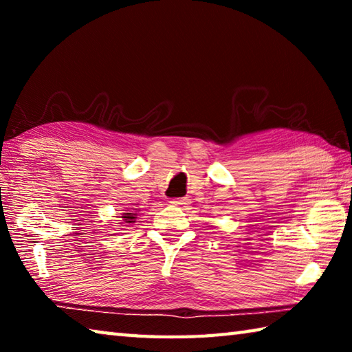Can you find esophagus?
<instances>
[{"instance_id":"1","label":"esophagus","mask_w":352,"mask_h":352,"mask_svg":"<svg viewBox=\"0 0 352 352\" xmlns=\"http://www.w3.org/2000/svg\"><path fill=\"white\" fill-rule=\"evenodd\" d=\"M170 204L174 205V206H184V205L189 204V199H186V197H177V199H172Z\"/></svg>"}]
</instances>
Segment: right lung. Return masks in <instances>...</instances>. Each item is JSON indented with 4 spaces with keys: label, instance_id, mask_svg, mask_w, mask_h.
<instances>
[{
    "label": "right lung",
    "instance_id": "add662e5",
    "mask_svg": "<svg viewBox=\"0 0 352 352\" xmlns=\"http://www.w3.org/2000/svg\"><path fill=\"white\" fill-rule=\"evenodd\" d=\"M135 216H136V214H133V212H126V214H124V220H126V222L127 223H130V222H133V219H135Z\"/></svg>",
    "mask_w": 352,
    "mask_h": 352
}]
</instances>
